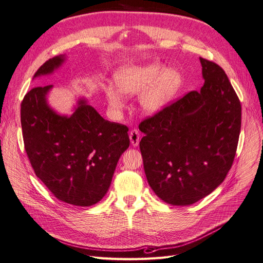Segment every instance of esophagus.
Returning a JSON list of instances; mask_svg holds the SVG:
<instances>
[{"label":"esophagus","mask_w":263,"mask_h":263,"mask_svg":"<svg viewBox=\"0 0 263 263\" xmlns=\"http://www.w3.org/2000/svg\"><path fill=\"white\" fill-rule=\"evenodd\" d=\"M129 139H130L132 145L134 147H137L138 144H139V140H140V134H139V132L137 129L130 130V133H129Z\"/></svg>","instance_id":"esophagus-1"}]
</instances>
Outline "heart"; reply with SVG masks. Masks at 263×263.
<instances>
[{
  "instance_id": "1",
  "label": "heart",
  "mask_w": 263,
  "mask_h": 263,
  "mask_svg": "<svg viewBox=\"0 0 263 263\" xmlns=\"http://www.w3.org/2000/svg\"><path fill=\"white\" fill-rule=\"evenodd\" d=\"M117 88L107 84L104 89L109 107L121 112L125 106L121 94L137 95L140 108L148 115L160 113L172 101L182 85V76L176 69H165L159 62L125 65L114 73Z\"/></svg>"
}]
</instances>
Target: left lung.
Returning a JSON list of instances; mask_svg holds the SVG:
<instances>
[{
  "label": "left lung",
  "instance_id": "obj_1",
  "mask_svg": "<svg viewBox=\"0 0 263 263\" xmlns=\"http://www.w3.org/2000/svg\"><path fill=\"white\" fill-rule=\"evenodd\" d=\"M204 84L139 130L150 187L165 203L191 205L211 194L232 168L241 127V105L218 65L200 58Z\"/></svg>",
  "mask_w": 263,
  "mask_h": 263
}]
</instances>
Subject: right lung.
Listing matches in <instances>:
<instances>
[{
    "label": "right lung",
    "mask_w": 263,
    "mask_h": 263,
    "mask_svg": "<svg viewBox=\"0 0 263 263\" xmlns=\"http://www.w3.org/2000/svg\"><path fill=\"white\" fill-rule=\"evenodd\" d=\"M66 60V54L49 59L33 79L52 74ZM52 87H34L22 102L28 159L58 200L83 208L94 205L106 194L119 158L129 147L128 128L106 121L85 98H78L71 115L58 113L48 102Z\"/></svg>",
    "instance_id": "obj_1"
}]
</instances>
